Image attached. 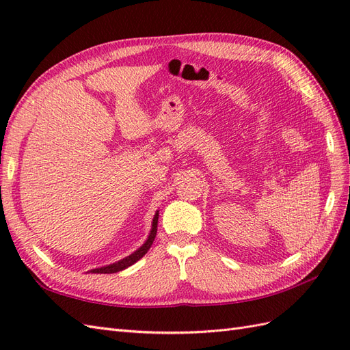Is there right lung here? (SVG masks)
<instances>
[{
    "label": "right lung",
    "instance_id": "right-lung-1",
    "mask_svg": "<svg viewBox=\"0 0 350 350\" xmlns=\"http://www.w3.org/2000/svg\"><path fill=\"white\" fill-rule=\"evenodd\" d=\"M157 219H159V215L156 213V215H154V219H153V225H152L150 235H149V238H147V241L143 243V247H140L135 252H133L131 256L120 260L118 262H113V264H111V266H107V267L93 269V270H90V273H100V274L116 273V271H121V270H124V269H126V267L133 266V264H134L135 261H139V260L144 256V254H146L147 251H149V248L152 247V243H153V241H154V238H156V234H157Z\"/></svg>",
    "mask_w": 350,
    "mask_h": 350
}]
</instances>
